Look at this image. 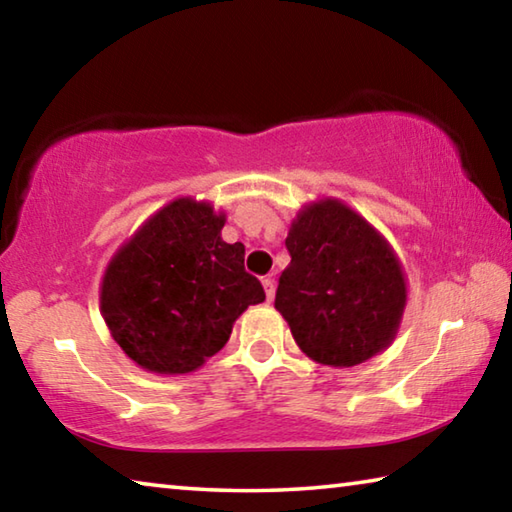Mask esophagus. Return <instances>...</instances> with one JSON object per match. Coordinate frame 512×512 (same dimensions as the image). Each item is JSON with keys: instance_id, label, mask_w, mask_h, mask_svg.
I'll use <instances>...</instances> for the list:
<instances>
[{"instance_id": "obj_1", "label": "esophagus", "mask_w": 512, "mask_h": 512, "mask_svg": "<svg viewBox=\"0 0 512 512\" xmlns=\"http://www.w3.org/2000/svg\"><path fill=\"white\" fill-rule=\"evenodd\" d=\"M262 284H264L266 298H268V300H273V296H275V280H273V277H264Z\"/></svg>"}]
</instances>
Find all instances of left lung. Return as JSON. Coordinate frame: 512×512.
I'll use <instances>...</instances> for the list:
<instances>
[{"label": "left lung", "instance_id": "left-lung-1", "mask_svg": "<svg viewBox=\"0 0 512 512\" xmlns=\"http://www.w3.org/2000/svg\"><path fill=\"white\" fill-rule=\"evenodd\" d=\"M284 244L291 264L275 309L309 359L350 368L391 345L406 307L404 271L363 216L336 198L305 205Z\"/></svg>", "mask_w": 512, "mask_h": 512}]
</instances>
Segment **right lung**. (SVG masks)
Returning a JSON list of instances; mask_svg holds the SVG:
<instances>
[{
    "instance_id": "add662e5",
    "label": "right lung",
    "mask_w": 512,
    "mask_h": 512,
    "mask_svg": "<svg viewBox=\"0 0 512 512\" xmlns=\"http://www.w3.org/2000/svg\"><path fill=\"white\" fill-rule=\"evenodd\" d=\"M225 214L194 198L155 212L110 259L101 314L128 359L158 375L201 368L230 339L262 282L244 268V244H225Z\"/></svg>"
}]
</instances>
